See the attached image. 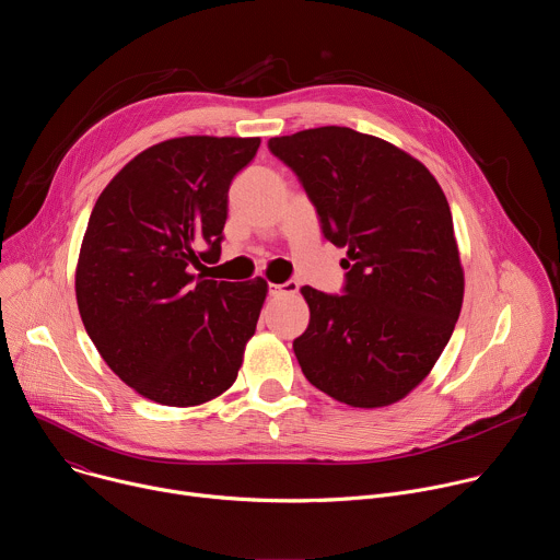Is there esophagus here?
I'll return each mask as SVG.
<instances>
[{
    "label": "esophagus",
    "instance_id": "1",
    "mask_svg": "<svg viewBox=\"0 0 560 560\" xmlns=\"http://www.w3.org/2000/svg\"><path fill=\"white\" fill-rule=\"evenodd\" d=\"M268 292L270 296H285V294H296L299 292V283L288 279L285 283H270L268 285Z\"/></svg>",
    "mask_w": 560,
    "mask_h": 560
}]
</instances>
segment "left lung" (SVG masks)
<instances>
[{
	"mask_svg": "<svg viewBox=\"0 0 560 560\" xmlns=\"http://www.w3.org/2000/svg\"><path fill=\"white\" fill-rule=\"evenodd\" d=\"M330 244L348 250L341 294L301 288L310 324L292 348L305 378L352 408L417 387L447 346L463 268L447 199L396 145L343 126L272 137Z\"/></svg>",
	"mask_w": 560,
	"mask_h": 560,
	"instance_id": "obj_1",
	"label": "left lung"
}]
</instances>
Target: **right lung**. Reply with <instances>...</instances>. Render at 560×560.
I'll return each instance as SVG.
<instances>
[{
  "label": "right lung",
  "mask_w": 560,
  "mask_h": 560,
  "mask_svg": "<svg viewBox=\"0 0 560 560\" xmlns=\"http://www.w3.org/2000/svg\"><path fill=\"white\" fill-rule=\"evenodd\" d=\"M259 137H179L126 164L100 195L74 290L108 368L154 404L190 408L225 392L268 292L192 275L221 255L228 190Z\"/></svg>",
  "instance_id": "right-lung-1"
}]
</instances>
